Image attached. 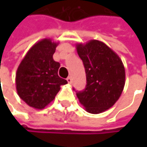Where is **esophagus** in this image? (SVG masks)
I'll use <instances>...</instances> for the list:
<instances>
[{
  "label": "esophagus",
  "mask_w": 147,
  "mask_h": 147,
  "mask_svg": "<svg viewBox=\"0 0 147 147\" xmlns=\"http://www.w3.org/2000/svg\"><path fill=\"white\" fill-rule=\"evenodd\" d=\"M66 80H67V82H68V83H71V82H72V79H71V76H68Z\"/></svg>",
  "instance_id": "34e87169"
}]
</instances>
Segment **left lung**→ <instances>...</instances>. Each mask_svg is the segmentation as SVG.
<instances>
[{
	"instance_id": "left-lung-1",
	"label": "left lung",
	"mask_w": 147,
	"mask_h": 147,
	"mask_svg": "<svg viewBox=\"0 0 147 147\" xmlns=\"http://www.w3.org/2000/svg\"><path fill=\"white\" fill-rule=\"evenodd\" d=\"M76 51L87 77L85 89L77 92L76 96L88 112H104L122 94L125 85L124 65L111 48L98 40L76 44Z\"/></svg>"
}]
</instances>
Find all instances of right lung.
Masks as SVG:
<instances>
[{
  "instance_id": "add662e5",
  "label": "right lung",
  "mask_w": 147,
  "mask_h": 147,
  "mask_svg": "<svg viewBox=\"0 0 147 147\" xmlns=\"http://www.w3.org/2000/svg\"><path fill=\"white\" fill-rule=\"evenodd\" d=\"M59 42L45 38L34 44L19 64L16 73L18 96L29 106L42 110L51 103L67 81L60 78L59 62L53 60Z\"/></svg>"
}]
</instances>
